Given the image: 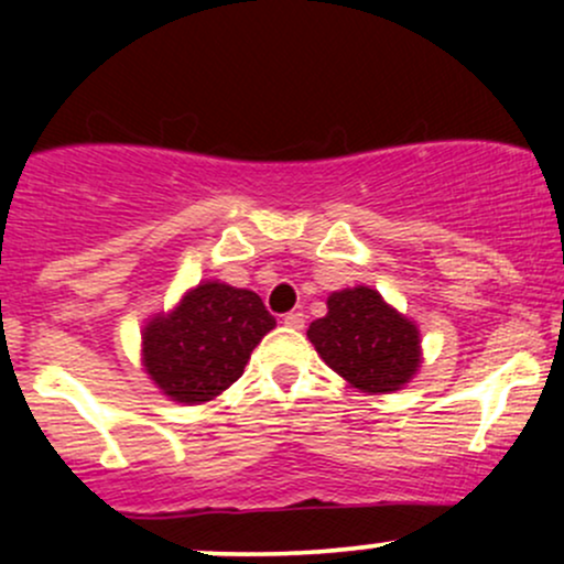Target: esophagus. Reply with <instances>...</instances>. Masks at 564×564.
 Returning <instances> with one entry per match:
<instances>
[{"instance_id":"1","label":"esophagus","mask_w":564,"mask_h":564,"mask_svg":"<svg viewBox=\"0 0 564 564\" xmlns=\"http://www.w3.org/2000/svg\"><path fill=\"white\" fill-rule=\"evenodd\" d=\"M283 323L291 328H302L304 326V313H286L283 315Z\"/></svg>"}]
</instances>
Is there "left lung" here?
<instances>
[{"label": "left lung", "mask_w": 564, "mask_h": 564, "mask_svg": "<svg viewBox=\"0 0 564 564\" xmlns=\"http://www.w3.org/2000/svg\"><path fill=\"white\" fill-rule=\"evenodd\" d=\"M307 336L326 366L364 392L400 390L422 364L416 326L366 286L328 296L326 318L310 323Z\"/></svg>", "instance_id": "left-lung-1"}]
</instances>
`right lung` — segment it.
Listing matches in <instances>:
<instances>
[{"label":"right lung","instance_id":"right-lung-1","mask_svg":"<svg viewBox=\"0 0 564 564\" xmlns=\"http://www.w3.org/2000/svg\"><path fill=\"white\" fill-rule=\"evenodd\" d=\"M275 326L254 291L200 283L172 315L148 323L142 364L177 403H206L241 379L251 349Z\"/></svg>","mask_w":564,"mask_h":564}]
</instances>
